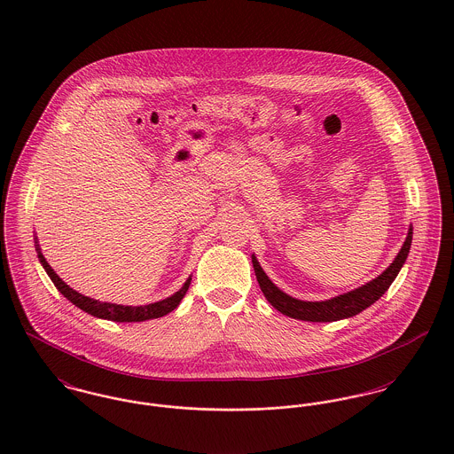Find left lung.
I'll use <instances>...</instances> for the list:
<instances>
[{"instance_id":"obj_1","label":"left lung","mask_w":454,"mask_h":454,"mask_svg":"<svg viewBox=\"0 0 454 454\" xmlns=\"http://www.w3.org/2000/svg\"><path fill=\"white\" fill-rule=\"evenodd\" d=\"M411 237L413 230L410 226L408 237L401 247L400 254L393 261V264L387 267L380 276H377L371 283L349 292V294H340L336 298L325 300V301H301L292 298L290 294H283L262 270L257 259L252 255V264L259 281V286L267 298V301L279 310L281 314L294 317L298 320H310V322H333V320L347 319L360 314L367 307H371L373 301H377L382 294L387 292L395 278L398 276L401 267L404 264L410 247H411Z\"/></svg>"}]
</instances>
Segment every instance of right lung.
Returning <instances> with one entry per match:
<instances>
[{"label":"right lung","mask_w":454,"mask_h":454,"mask_svg":"<svg viewBox=\"0 0 454 454\" xmlns=\"http://www.w3.org/2000/svg\"><path fill=\"white\" fill-rule=\"evenodd\" d=\"M37 255H39L41 264L46 269L48 276L51 278V281H53L54 286L58 288L59 294H63L65 298H68L75 307H79L83 312H87V314H90L94 317H99V319L114 320V322H142V320L158 319V317L169 314L171 310H175L180 305L182 298L187 294L190 281H192V278H188L187 283L182 286V290L175 294H171L166 300H160V301H156V303H149V305H140V307H132V305L127 307V305H116V303L99 301V300H94V298H89V296L77 294L68 285H65L59 279V276L51 269V266L46 262V259L39 252V245H37Z\"/></svg>","instance_id":"right-lung-1"}]
</instances>
